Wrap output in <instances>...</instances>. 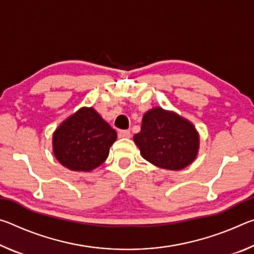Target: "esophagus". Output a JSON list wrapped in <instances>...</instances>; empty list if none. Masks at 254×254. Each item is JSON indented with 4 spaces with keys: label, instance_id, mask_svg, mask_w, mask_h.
<instances>
[{
    "label": "esophagus",
    "instance_id": "34e87169",
    "mask_svg": "<svg viewBox=\"0 0 254 254\" xmlns=\"http://www.w3.org/2000/svg\"><path fill=\"white\" fill-rule=\"evenodd\" d=\"M119 135L121 137H130L131 136V132L128 130H121L119 132Z\"/></svg>",
    "mask_w": 254,
    "mask_h": 254
}]
</instances>
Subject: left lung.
Returning <instances> with one entry per match:
<instances>
[{
    "instance_id": "obj_1",
    "label": "left lung",
    "mask_w": 254,
    "mask_h": 254,
    "mask_svg": "<svg viewBox=\"0 0 254 254\" xmlns=\"http://www.w3.org/2000/svg\"><path fill=\"white\" fill-rule=\"evenodd\" d=\"M134 142L144 159L154 166L179 170L194 161L198 151V133L186 120L161 107L144 114Z\"/></svg>"
}]
</instances>
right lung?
<instances>
[{"label": "right lung", "mask_w": 254, "mask_h": 254, "mask_svg": "<svg viewBox=\"0 0 254 254\" xmlns=\"http://www.w3.org/2000/svg\"><path fill=\"white\" fill-rule=\"evenodd\" d=\"M117 132L94 109L83 107L54 133V153L68 169L89 171L106 160Z\"/></svg>", "instance_id": "right-lung-1"}]
</instances>
